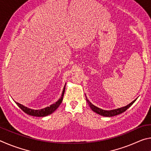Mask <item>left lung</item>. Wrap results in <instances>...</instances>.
<instances>
[{"label":"left lung","mask_w":151,"mask_h":151,"mask_svg":"<svg viewBox=\"0 0 151 151\" xmlns=\"http://www.w3.org/2000/svg\"><path fill=\"white\" fill-rule=\"evenodd\" d=\"M86 101H87L89 106L91 107V109L93 110V111L94 112H96V113L100 114V115L103 116H113L118 115V114H121V113H122V112H124V111H126L127 110L129 109V107L131 106L132 104L134 103L135 101H136L137 99H135V100H134L133 101L131 102V103L129 104L127 106L121 107V108L116 109L110 110V111H106V110L101 109L100 108H99V107L94 106V104H92L91 102L88 100V99H87V97H86Z\"/></svg>","instance_id":"left-lung-1"}]
</instances>
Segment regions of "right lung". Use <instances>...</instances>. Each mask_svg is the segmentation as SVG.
<instances>
[{
	"instance_id": "right-lung-1",
	"label": "right lung",
	"mask_w": 151,
	"mask_h": 151,
	"mask_svg": "<svg viewBox=\"0 0 151 151\" xmlns=\"http://www.w3.org/2000/svg\"><path fill=\"white\" fill-rule=\"evenodd\" d=\"M65 86H66V84L63 88L62 95H61L60 98L58 99V100L55 103H53L52 104L50 105V106H47L44 109L35 110V109L28 108V107L22 105V104H20L19 103H17V102H15V103H16L18 106H19L22 111H24L25 113H27V114H29V115L34 116H39V117L48 116V115H49V114H52V112H54L56 110L58 109V107L60 106L61 103H62L64 93H65Z\"/></svg>"
}]
</instances>
